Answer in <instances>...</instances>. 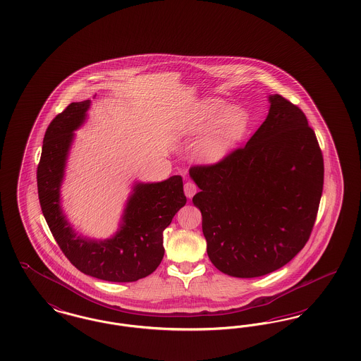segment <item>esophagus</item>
Here are the masks:
<instances>
[{"instance_id":"esophagus-1","label":"esophagus","mask_w":361,"mask_h":361,"mask_svg":"<svg viewBox=\"0 0 361 361\" xmlns=\"http://www.w3.org/2000/svg\"><path fill=\"white\" fill-rule=\"evenodd\" d=\"M196 190H197V187H196V184L193 181H187L184 184V192H185V195H187V197H189V199L196 193Z\"/></svg>"}]
</instances>
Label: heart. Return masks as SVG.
Masks as SVG:
<instances>
[{"instance_id":"1","label":"heart","mask_w":361,"mask_h":361,"mask_svg":"<svg viewBox=\"0 0 361 361\" xmlns=\"http://www.w3.org/2000/svg\"><path fill=\"white\" fill-rule=\"evenodd\" d=\"M216 123L212 133L200 143L199 155L206 162L219 161L237 142H240L249 128V115L245 109L234 106L227 111V105L209 99L197 104L188 124L189 133H199Z\"/></svg>"}]
</instances>
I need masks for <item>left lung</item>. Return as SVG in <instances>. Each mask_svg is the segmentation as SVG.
<instances>
[{"mask_svg":"<svg viewBox=\"0 0 361 361\" xmlns=\"http://www.w3.org/2000/svg\"><path fill=\"white\" fill-rule=\"evenodd\" d=\"M265 121L242 147L193 165L211 262L226 275L258 277L290 262L307 243L324 189V155L303 111L269 97Z\"/></svg>","mask_w":361,"mask_h":361,"instance_id":"1","label":"left lung"}]
</instances>
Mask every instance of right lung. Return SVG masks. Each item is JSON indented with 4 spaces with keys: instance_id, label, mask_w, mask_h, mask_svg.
I'll list each match as a JSON object with an SVG mask.
<instances>
[{
    "instance_id": "1",
    "label": "right lung",
    "mask_w": 361,
    "mask_h": 361,
    "mask_svg": "<svg viewBox=\"0 0 361 361\" xmlns=\"http://www.w3.org/2000/svg\"><path fill=\"white\" fill-rule=\"evenodd\" d=\"M89 105V100L70 104L44 134L36 172L42 212L58 246L78 271L105 281H137L153 274L164 258V230L187 203L183 177L137 184L114 238L97 242L77 235L61 211L59 187L73 131L85 119Z\"/></svg>"
}]
</instances>
